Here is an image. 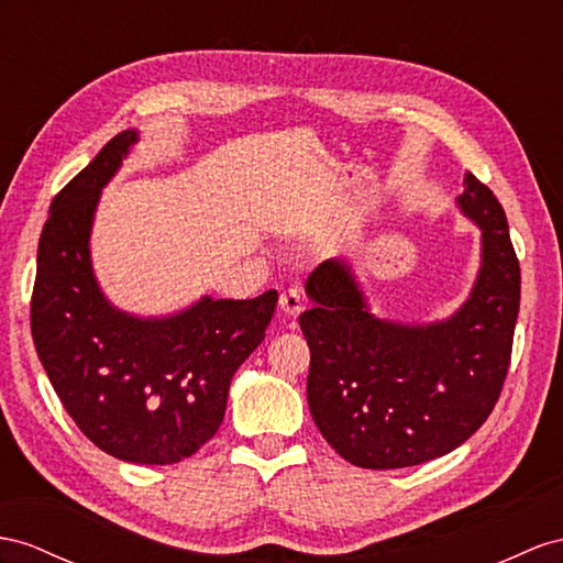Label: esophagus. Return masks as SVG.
Returning <instances> with one entry per match:
<instances>
[{"instance_id":"esophagus-1","label":"esophagus","mask_w":563,"mask_h":563,"mask_svg":"<svg viewBox=\"0 0 563 563\" xmlns=\"http://www.w3.org/2000/svg\"><path fill=\"white\" fill-rule=\"evenodd\" d=\"M278 305L287 316H299L301 309H305V297H301L297 287H287V290L280 292Z\"/></svg>"}]
</instances>
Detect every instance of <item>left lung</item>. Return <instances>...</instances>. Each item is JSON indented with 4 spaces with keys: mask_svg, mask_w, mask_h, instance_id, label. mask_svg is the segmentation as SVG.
Returning a JSON list of instances; mask_svg holds the SVG:
<instances>
[{
    "mask_svg": "<svg viewBox=\"0 0 563 563\" xmlns=\"http://www.w3.org/2000/svg\"><path fill=\"white\" fill-rule=\"evenodd\" d=\"M459 207L483 230V266L450 321L401 325L366 311L350 268L328 258L299 316L311 350L307 399L321 435L362 468L450 454L493 413L511 364L521 268L504 209L468 173Z\"/></svg>",
    "mask_w": 563,
    "mask_h": 563,
    "instance_id": "left-lung-1",
    "label": "left lung"
}]
</instances>
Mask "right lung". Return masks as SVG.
Masks as SVG:
<instances>
[{"mask_svg": "<svg viewBox=\"0 0 563 563\" xmlns=\"http://www.w3.org/2000/svg\"><path fill=\"white\" fill-rule=\"evenodd\" d=\"M137 142L123 131L54 197L42 228L31 330L56 397L82 435L133 464H178L219 430L233 373L266 338L278 292L205 297L142 321L113 309L90 266L99 192Z\"/></svg>", "mask_w": 563, "mask_h": 563, "instance_id": "1", "label": "right lung"}]
</instances>
